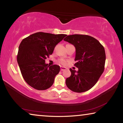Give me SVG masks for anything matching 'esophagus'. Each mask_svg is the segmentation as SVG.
<instances>
[{
	"label": "esophagus",
	"instance_id": "1",
	"mask_svg": "<svg viewBox=\"0 0 123 123\" xmlns=\"http://www.w3.org/2000/svg\"><path fill=\"white\" fill-rule=\"evenodd\" d=\"M60 68H61V71H63V70L66 69V67H62V66L61 67H60Z\"/></svg>",
	"mask_w": 123,
	"mask_h": 123
}]
</instances>
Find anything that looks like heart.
I'll return each mask as SVG.
<instances>
[{
    "label": "heart",
    "instance_id": "b5f03b06",
    "mask_svg": "<svg viewBox=\"0 0 123 123\" xmlns=\"http://www.w3.org/2000/svg\"><path fill=\"white\" fill-rule=\"evenodd\" d=\"M59 62L61 64H66V61H64V60H62V59H61V60H59Z\"/></svg>",
    "mask_w": 123,
    "mask_h": 123
}]
</instances>
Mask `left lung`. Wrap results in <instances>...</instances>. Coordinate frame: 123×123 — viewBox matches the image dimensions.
<instances>
[{"label":"left lung","mask_w":123,"mask_h":123,"mask_svg":"<svg viewBox=\"0 0 123 123\" xmlns=\"http://www.w3.org/2000/svg\"><path fill=\"white\" fill-rule=\"evenodd\" d=\"M64 41L75 47L74 66L78 70L70 68L71 75L66 84L70 90L82 93L92 88L98 81L105 68L106 55L104 48L94 37L86 35H72Z\"/></svg>","instance_id":"left-lung-1"}]
</instances>
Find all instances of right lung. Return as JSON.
I'll list each match as a JSON object with an SVG mask.
<instances>
[{"label":"right lung","instance_id":"obj_1","mask_svg":"<svg viewBox=\"0 0 123 123\" xmlns=\"http://www.w3.org/2000/svg\"><path fill=\"white\" fill-rule=\"evenodd\" d=\"M66 36L38 32L23 39L18 48L17 62L23 78L31 87L45 90L53 85L60 67L56 64L48 66L45 59Z\"/></svg>","mask_w":123,"mask_h":123}]
</instances>
